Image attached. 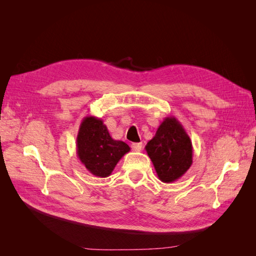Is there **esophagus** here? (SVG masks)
<instances>
[{
	"mask_svg": "<svg viewBox=\"0 0 256 256\" xmlns=\"http://www.w3.org/2000/svg\"><path fill=\"white\" fill-rule=\"evenodd\" d=\"M142 143H132L131 144V148L134 152H141L142 150Z\"/></svg>",
	"mask_w": 256,
	"mask_h": 256,
	"instance_id": "obj_1",
	"label": "esophagus"
}]
</instances>
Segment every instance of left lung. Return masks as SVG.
Masks as SVG:
<instances>
[{"mask_svg":"<svg viewBox=\"0 0 256 256\" xmlns=\"http://www.w3.org/2000/svg\"><path fill=\"white\" fill-rule=\"evenodd\" d=\"M158 178L164 182H176L192 164L193 147L190 136L174 116L166 118L156 134L146 144Z\"/></svg>","mask_w":256,"mask_h":256,"instance_id":"obj_1","label":"left lung"}]
</instances>
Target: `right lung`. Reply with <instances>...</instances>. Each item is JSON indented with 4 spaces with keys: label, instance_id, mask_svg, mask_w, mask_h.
I'll return each mask as SVG.
<instances>
[{
    "label": "right lung",
    "instance_id": "right-lung-1",
    "mask_svg": "<svg viewBox=\"0 0 256 256\" xmlns=\"http://www.w3.org/2000/svg\"><path fill=\"white\" fill-rule=\"evenodd\" d=\"M130 147L116 141L102 118H84L76 136V154L88 171L97 177H108Z\"/></svg>",
    "mask_w": 256,
    "mask_h": 256
}]
</instances>
